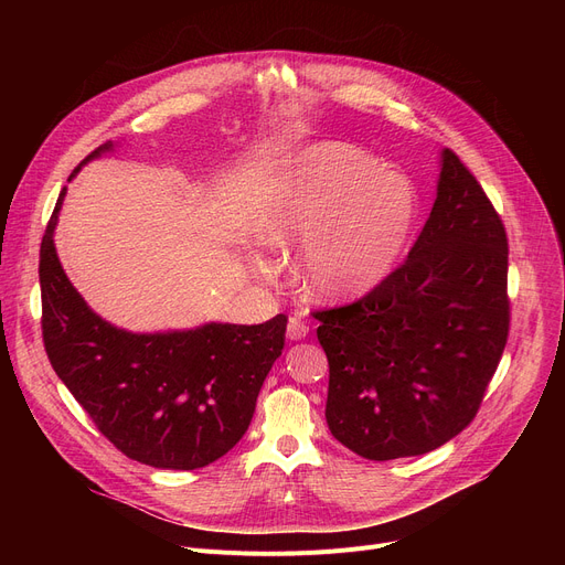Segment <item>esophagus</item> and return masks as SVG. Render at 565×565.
Wrapping results in <instances>:
<instances>
[{
    "label": "esophagus",
    "instance_id": "obj_1",
    "mask_svg": "<svg viewBox=\"0 0 565 565\" xmlns=\"http://www.w3.org/2000/svg\"><path fill=\"white\" fill-rule=\"evenodd\" d=\"M307 334H309V324H307L302 318L292 316V318L288 320V330H286V337H288L290 341H300V339H305Z\"/></svg>",
    "mask_w": 565,
    "mask_h": 565
}]
</instances>
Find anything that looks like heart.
Instances as JSON below:
<instances>
[{"label":"heart","mask_w":565,"mask_h":565,"mask_svg":"<svg viewBox=\"0 0 565 565\" xmlns=\"http://www.w3.org/2000/svg\"><path fill=\"white\" fill-rule=\"evenodd\" d=\"M419 196L407 175L358 146L307 148L273 190L263 220L275 249L305 247L302 281L318 300L369 292L394 270L417 222ZM270 275V263H256Z\"/></svg>","instance_id":"heart-1"}]
</instances>
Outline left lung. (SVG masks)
Here are the masks:
<instances>
[{"label":"left lung","instance_id":"1","mask_svg":"<svg viewBox=\"0 0 565 565\" xmlns=\"http://www.w3.org/2000/svg\"><path fill=\"white\" fill-rule=\"evenodd\" d=\"M439 167L407 260L362 300L316 311L330 362L324 419L369 460L422 456L465 430L509 339L507 228L449 148Z\"/></svg>","mask_w":565,"mask_h":565}]
</instances>
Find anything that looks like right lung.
<instances>
[{
    "mask_svg": "<svg viewBox=\"0 0 565 565\" xmlns=\"http://www.w3.org/2000/svg\"><path fill=\"white\" fill-rule=\"evenodd\" d=\"M111 148V141L103 143L79 167ZM64 194L66 188L47 222L39 263L43 343L54 373L128 458L158 469L215 462L247 433L258 392L284 350L288 318L205 322L156 334L116 328L88 309L58 263L54 228Z\"/></svg>",
    "mask_w": 565,
    "mask_h": 565,
    "instance_id": "add662e5",
    "label": "right lung"
}]
</instances>
